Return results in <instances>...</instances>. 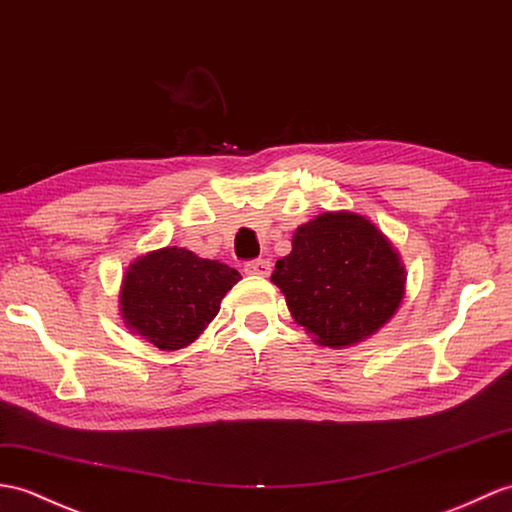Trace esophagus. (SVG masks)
Wrapping results in <instances>:
<instances>
[{"mask_svg":"<svg viewBox=\"0 0 512 512\" xmlns=\"http://www.w3.org/2000/svg\"><path fill=\"white\" fill-rule=\"evenodd\" d=\"M272 270V264L268 259H255V261H246L244 272L246 275H255V277H268Z\"/></svg>","mask_w":512,"mask_h":512,"instance_id":"obj_1","label":"esophagus"}]
</instances>
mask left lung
Masks as SVG:
<instances>
[{
	"label": "left lung",
	"instance_id": "8db88e82",
	"mask_svg": "<svg viewBox=\"0 0 512 512\" xmlns=\"http://www.w3.org/2000/svg\"><path fill=\"white\" fill-rule=\"evenodd\" d=\"M270 281L292 318L329 349L373 336L399 310L406 268L388 237L353 211H327L301 224Z\"/></svg>",
	"mask_w": 512,
	"mask_h": 512
}]
</instances>
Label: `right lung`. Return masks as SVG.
<instances>
[{"label": "right lung", "instance_id": "obj_1", "mask_svg": "<svg viewBox=\"0 0 512 512\" xmlns=\"http://www.w3.org/2000/svg\"><path fill=\"white\" fill-rule=\"evenodd\" d=\"M240 279V272L218 259L165 246L128 266L120 312L133 334L161 351L185 349L218 316L224 294Z\"/></svg>", "mask_w": 512, "mask_h": 512}]
</instances>
